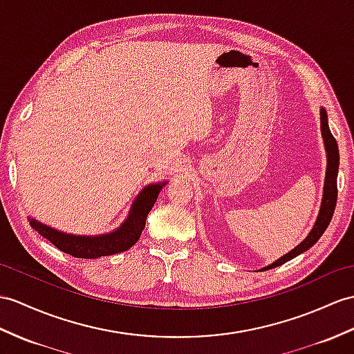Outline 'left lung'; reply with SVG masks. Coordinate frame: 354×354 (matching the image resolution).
Masks as SVG:
<instances>
[{
	"mask_svg": "<svg viewBox=\"0 0 354 354\" xmlns=\"http://www.w3.org/2000/svg\"><path fill=\"white\" fill-rule=\"evenodd\" d=\"M320 122H322V135H323L324 147H326V153H327V168H326V178H324V189H323V200H322L320 213H318L314 227L304 242L299 243L295 249H291L288 254L281 257L279 260L272 263L270 266L264 267L263 270H269V269H273V267H278L283 263L290 261L291 258H295V257L300 255L301 252L308 251V249L314 246L317 243V240L323 236V232L326 231L327 227H329V223L332 221L335 205H336V198H338L336 177H338L339 151H338V144H336V140L330 133L329 123H327V114H326L324 108L320 109Z\"/></svg>",
	"mask_w": 354,
	"mask_h": 354,
	"instance_id": "1",
	"label": "left lung"
}]
</instances>
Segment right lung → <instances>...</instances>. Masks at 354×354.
Instances as JSON below:
<instances>
[{
  "mask_svg": "<svg viewBox=\"0 0 354 354\" xmlns=\"http://www.w3.org/2000/svg\"><path fill=\"white\" fill-rule=\"evenodd\" d=\"M167 185V182L149 185L138 194L129 212L127 219L115 231L109 234L100 236H75L66 234L63 231L50 228L45 223H40L36 219H30V225L36 230L40 236L48 239L50 243L59 251L76 258H99L108 257L118 252L127 251L132 248L145 227V221L154 203L158 200L160 189Z\"/></svg>",
  "mask_w": 354,
  "mask_h": 354,
  "instance_id": "1",
  "label": "right lung"
}]
</instances>
